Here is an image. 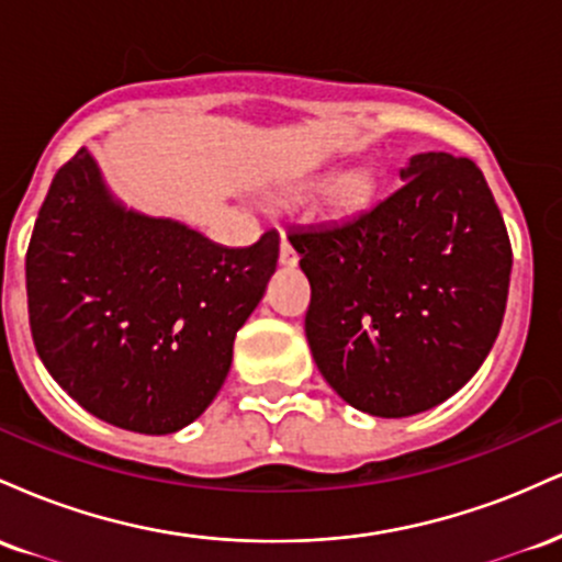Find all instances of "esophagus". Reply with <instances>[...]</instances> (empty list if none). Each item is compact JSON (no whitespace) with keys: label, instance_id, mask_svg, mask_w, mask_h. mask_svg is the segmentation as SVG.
<instances>
[{"label":"esophagus","instance_id":"esophagus-1","mask_svg":"<svg viewBox=\"0 0 562 562\" xmlns=\"http://www.w3.org/2000/svg\"><path fill=\"white\" fill-rule=\"evenodd\" d=\"M280 263L282 267H295V263H299V254H295L293 245H290L285 237H282L280 243Z\"/></svg>","mask_w":562,"mask_h":562}]
</instances>
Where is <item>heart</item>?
<instances>
[{"mask_svg": "<svg viewBox=\"0 0 562 562\" xmlns=\"http://www.w3.org/2000/svg\"><path fill=\"white\" fill-rule=\"evenodd\" d=\"M364 192H367V179L362 173H351V177L338 179V182L333 184L330 195H327V203H330L335 211H351L353 205L362 203Z\"/></svg>", "mask_w": 562, "mask_h": 562, "instance_id": "heart-1", "label": "heart"}]
</instances>
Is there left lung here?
<instances>
[{
  "mask_svg": "<svg viewBox=\"0 0 562 562\" xmlns=\"http://www.w3.org/2000/svg\"><path fill=\"white\" fill-rule=\"evenodd\" d=\"M402 179L346 222L288 232L312 285L314 362L375 417L430 409L479 372L513 269L505 218L473 160L420 153Z\"/></svg>",
  "mask_w": 562,
  "mask_h": 562,
  "instance_id": "1",
  "label": "left lung"
}]
</instances>
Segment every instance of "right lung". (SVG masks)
Wrapping results in <instances>:
<instances>
[{
	"label": "right lung",
	"mask_w": 562,
	"mask_h": 562,
	"mask_svg": "<svg viewBox=\"0 0 562 562\" xmlns=\"http://www.w3.org/2000/svg\"><path fill=\"white\" fill-rule=\"evenodd\" d=\"M277 256V232L222 248L171 218L126 211L81 147L55 173L25 254L38 359L100 420L173 434L222 389Z\"/></svg>",
	"instance_id": "1"
}]
</instances>
